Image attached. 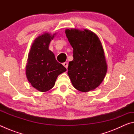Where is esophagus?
I'll return each instance as SVG.
<instances>
[{"label":"esophagus","mask_w":134,"mask_h":134,"mask_svg":"<svg viewBox=\"0 0 134 134\" xmlns=\"http://www.w3.org/2000/svg\"><path fill=\"white\" fill-rule=\"evenodd\" d=\"M63 65H64V66L65 68H66V69H67V67H68V63L65 62V63H63Z\"/></svg>","instance_id":"obj_1"}]
</instances>
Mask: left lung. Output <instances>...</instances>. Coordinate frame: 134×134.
<instances>
[{
	"label": "left lung",
	"instance_id": "1",
	"mask_svg": "<svg viewBox=\"0 0 134 134\" xmlns=\"http://www.w3.org/2000/svg\"><path fill=\"white\" fill-rule=\"evenodd\" d=\"M73 48L68 75L74 88L82 92L94 90L102 82L107 72L105 53L98 37L87 29H65Z\"/></svg>",
	"mask_w": 134,
	"mask_h": 134
}]
</instances>
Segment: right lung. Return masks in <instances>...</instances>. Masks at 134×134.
Returning <instances> with one entry per match:
<instances>
[{"label": "right lung", "instance_id": "obj_1", "mask_svg": "<svg viewBox=\"0 0 134 134\" xmlns=\"http://www.w3.org/2000/svg\"><path fill=\"white\" fill-rule=\"evenodd\" d=\"M55 34L45 33L34 41L26 65V76L29 82L40 92H47L55 85L58 75L67 69L55 60L49 49V44Z\"/></svg>", "mask_w": 134, "mask_h": 134}]
</instances>
